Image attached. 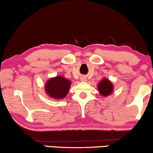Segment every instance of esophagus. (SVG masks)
I'll use <instances>...</instances> for the list:
<instances>
[{
  "mask_svg": "<svg viewBox=\"0 0 153 153\" xmlns=\"http://www.w3.org/2000/svg\"><path fill=\"white\" fill-rule=\"evenodd\" d=\"M81 81H86V79L84 78V77H81Z\"/></svg>",
  "mask_w": 153,
  "mask_h": 153,
  "instance_id": "34e87169",
  "label": "esophagus"
}]
</instances>
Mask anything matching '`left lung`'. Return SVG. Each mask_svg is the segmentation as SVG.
I'll use <instances>...</instances> for the list:
<instances>
[{
  "label": "left lung",
  "instance_id": "left-lung-1",
  "mask_svg": "<svg viewBox=\"0 0 153 153\" xmlns=\"http://www.w3.org/2000/svg\"><path fill=\"white\" fill-rule=\"evenodd\" d=\"M113 85L111 82L107 80L106 79H104L98 84V90H99L100 94L102 96L109 95L113 91Z\"/></svg>",
  "mask_w": 153,
  "mask_h": 153
}]
</instances>
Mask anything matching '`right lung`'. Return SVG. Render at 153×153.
I'll return each instance as SVG.
<instances>
[{"label":"right lung","instance_id":"add662e5","mask_svg":"<svg viewBox=\"0 0 153 153\" xmlns=\"http://www.w3.org/2000/svg\"><path fill=\"white\" fill-rule=\"evenodd\" d=\"M71 82L68 79L58 76L49 79L46 83L45 91L50 97L54 99H62L69 91Z\"/></svg>","mask_w":153,"mask_h":153}]
</instances>
